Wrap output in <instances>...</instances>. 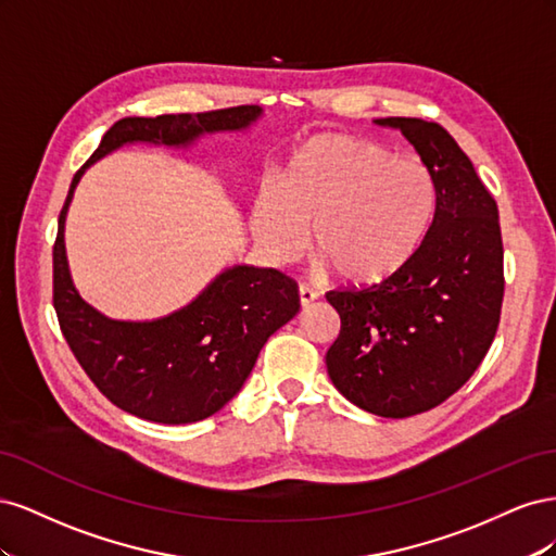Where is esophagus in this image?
<instances>
[{
    "label": "esophagus",
    "instance_id": "1",
    "mask_svg": "<svg viewBox=\"0 0 556 556\" xmlns=\"http://www.w3.org/2000/svg\"><path fill=\"white\" fill-rule=\"evenodd\" d=\"M317 299V292L313 288H308V285H299V304L301 306H311L313 301Z\"/></svg>",
    "mask_w": 556,
    "mask_h": 556
}]
</instances>
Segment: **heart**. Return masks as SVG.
Segmentation results:
<instances>
[{
  "label": "heart",
  "mask_w": 556,
  "mask_h": 556,
  "mask_svg": "<svg viewBox=\"0 0 556 556\" xmlns=\"http://www.w3.org/2000/svg\"><path fill=\"white\" fill-rule=\"evenodd\" d=\"M435 213V185L413 155L371 139L319 131L299 141L276 180L252 204L257 243L294 260L311 227V252L345 285H378L406 268Z\"/></svg>",
  "instance_id": "1"
}]
</instances>
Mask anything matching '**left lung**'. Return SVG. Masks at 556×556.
<instances>
[{
	"mask_svg": "<svg viewBox=\"0 0 556 556\" xmlns=\"http://www.w3.org/2000/svg\"><path fill=\"white\" fill-rule=\"evenodd\" d=\"M401 129L435 185V213L415 260L378 285L339 288L327 371L348 401L380 417L441 406L476 374L503 304L498 208L473 162L439 123L380 117Z\"/></svg>",
	"mask_w": 556,
	"mask_h": 556,
	"instance_id": "8db88e82",
	"label": "left lung"
}]
</instances>
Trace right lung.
Masks as SVG:
<instances>
[{
	"mask_svg": "<svg viewBox=\"0 0 556 556\" xmlns=\"http://www.w3.org/2000/svg\"><path fill=\"white\" fill-rule=\"evenodd\" d=\"M260 113V106H231L123 117L88 164L131 141L188 146L206 131L243 129ZM86 166L72 180L53 245V306L64 341L97 390L121 410L160 425L206 419L237 396L268 336L296 315V282L278 268L233 266L192 304L153 323L104 317L76 292L64 255V217Z\"/></svg>",
	"mask_w": 556,
	"mask_h": 556,
	"instance_id": "1",
	"label": "right lung"
}]
</instances>
